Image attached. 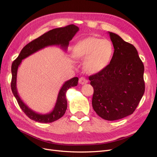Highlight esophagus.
I'll use <instances>...</instances> for the list:
<instances>
[{"mask_svg":"<svg viewBox=\"0 0 157 157\" xmlns=\"http://www.w3.org/2000/svg\"><path fill=\"white\" fill-rule=\"evenodd\" d=\"M78 82H79V83H80V84H86V83L88 82V80H87L86 78H85V77H80V78H79Z\"/></svg>","mask_w":157,"mask_h":157,"instance_id":"obj_1","label":"esophagus"}]
</instances>
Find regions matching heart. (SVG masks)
<instances>
[{
	"instance_id": "b5f03b06",
	"label": "heart",
	"mask_w": 157,
	"mask_h": 157,
	"mask_svg": "<svg viewBox=\"0 0 157 157\" xmlns=\"http://www.w3.org/2000/svg\"><path fill=\"white\" fill-rule=\"evenodd\" d=\"M113 54V46L107 39L90 36L78 41L74 46L75 58L84 59V67L89 73H96L105 68Z\"/></svg>"
}]
</instances>
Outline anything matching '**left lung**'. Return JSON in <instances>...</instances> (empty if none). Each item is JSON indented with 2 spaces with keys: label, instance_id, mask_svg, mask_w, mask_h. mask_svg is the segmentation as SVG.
<instances>
[{
  "label": "left lung",
  "instance_id": "8db88e82",
  "mask_svg": "<svg viewBox=\"0 0 157 157\" xmlns=\"http://www.w3.org/2000/svg\"><path fill=\"white\" fill-rule=\"evenodd\" d=\"M109 34L115 49L110 63L89 80L94 110L103 119L116 121L132 115L143 97L144 65L134 46Z\"/></svg>",
  "mask_w": 157,
  "mask_h": 157
}]
</instances>
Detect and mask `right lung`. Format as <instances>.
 <instances>
[{"mask_svg": "<svg viewBox=\"0 0 157 157\" xmlns=\"http://www.w3.org/2000/svg\"><path fill=\"white\" fill-rule=\"evenodd\" d=\"M79 30V28L73 24L64 27L56 28L50 30L37 39L30 42L29 44L23 47L17 58L13 61L12 64V91L17 99V101L21 110L31 120L42 123H50L54 122L62 117L67 107V102L66 99V92L69 88L76 86L78 84V78L74 77L66 81L60 89L55 107L52 112L47 114H39L33 111L26 104L23 103L20 98L16 88V80L17 69L21 63L22 59L35 53L45 47L49 46H59L63 50H67L69 41L72 40Z\"/></svg>", "mask_w": 157, "mask_h": 157, "instance_id": "right-lung-1", "label": "right lung"}]
</instances>
